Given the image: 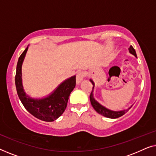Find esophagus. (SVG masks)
Instances as JSON below:
<instances>
[{
    "instance_id": "obj_1",
    "label": "esophagus",
    "mask_w": 156,
    "mask_h": 156,
    "mask_svg": "<svg viewBox=\"0 0 156 156\" xmlns=\"http://www.w3.org/2000/svg\"><path fill=\"white\" fill-rule=\"evenodd\" d=\"M85 76V74L83 71H80L79 70L76 72V84H80V83L82 82L83 80V79Z\"/></svg>"
}]
</instances>
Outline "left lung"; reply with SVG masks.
<instances>
[{"label":"left lung","instance_id":"obj_1","mask_svg":"<svg viewBox=\"0 0 156 156\" xmlns=\"http://www.w3.org/2000/svg\"><path fill=\"white\" fill-rule=\"evenodd\" d=\"M129 50L130 53H131L132 55H133L134 56L137 57L136 51L131 45L130 46V48H129ZM90 81H91V82L92 83V84L94 85V87L92 88V91H91V92L90 94V96H89V98H90V101H91V106H93V108H94V110L96 111V112H97V113H99V114H101V115H102V116L107 117V118H109V119H116V118H119V117H121V116H123V114H125L128 111H129L130 108L132 107V106H131V107L128 108L127 109H124V110H122V111H119V112L112 111V110L108 109V108H106V107H104V106L101 105V104H100L99 102L96 101V100L94 99V97H93V89H94V82L91 80H90Z\"/></svg>","mask_w":156,"mask_h":156}]
</instances>
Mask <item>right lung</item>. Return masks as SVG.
Here are the masks:
<instances>
[{
  "label": "right lung",
  "instance_id": "right-lung-1",
  "mask_svg": "<svg viewBox=\"0 0 156 156\" xmlns=\"http://www.w3.org/2000/svg\"><path fill=\"white\" fill-rule=\"evenodd\" d=\"M28 49L27 47L19 57L16 67V87L18 97L30 114L44 121H54L59 118L67 107L70 94L76 85V76L70 77L59 85L48 97L41 99H32L23 89L22 84V64Z\"/></svg>",
  "mask_w": 156,
  "mask_h": 156
}]
</instances>
